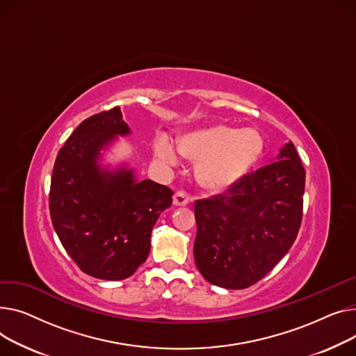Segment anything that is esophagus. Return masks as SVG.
Masks as SVG:
<instances>
[{"mask_svg":"<svg viewBox=\"0 0 356 356\" xmlns=\"http://www.w3.org/2000/svg\"><path fill=\"white\" fill-rule=\"evenodd\" d=\"M190 201H191L190 195H188V194L184 193V191H178V193H175V195H174V204H175V205H186V204H190Z\"/></svg>","mask_w":356,"mask_h":356,"instance_id":"1","label":"esophagus"}]
</instances>
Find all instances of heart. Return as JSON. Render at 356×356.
<instances>
[{
  "instance_id": "obj_1",
  "label": "heart",
  "mask_w": 356,
  "mask_h": 356,
  "mask_svg": "<svg viewBox=\"0 0 356 356\" xmlns=\"http://www.w3.org/2000/svg\"><path fill=\"white\" fill-rule=\"evenodd\" d=\"M178 152L195 163V178L208 191H224L238 182L260 159L263 136L254 129L211 127L186 134L178 139ZM155 154L170 166L178 163L172 145L158 140Z\"/></svg>"
}]
</instances>
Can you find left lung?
Here are the masks:
<instances>
[{
  "mask_svg": "<svg viewBox=\"0 0 356 356\" xmlns=\"http://www.w3.org/2000/svg\"><path fill=\"white\" fill-rule=\"evenodd\" d=\"M305 175L289 142L277 161L244 175L224 194L195 201L194 259L207 282L245 289L286 256L302 222Z\"/></svg>",
  "mask_w": 356,
  "mask_h": 356,
  "instance_id": "obj_1",
  "label": "left lung"
}]
</instances>
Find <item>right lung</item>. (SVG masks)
Returning <instances> with one entry per match:
<instances>
[{
  "mask_svg": "<svg viewBox=\"0 0 356 356\" xmlns=\"http://www.w3.org/2000/svg\"><path fill=\"white\" fill-rule=\"evenodd\" d=\"M119 108L83 120L58 151L50 185V217L73 261L103 280L132 276L151 252L159 214L171 207L172 190L132 170L100 165L102 151L129 135Z\"/></svg>",
  "mask_w": 356,
  "mask_h": 356,
  "instance_id": "1",
  "label": "right lung"
}]
</instances>
